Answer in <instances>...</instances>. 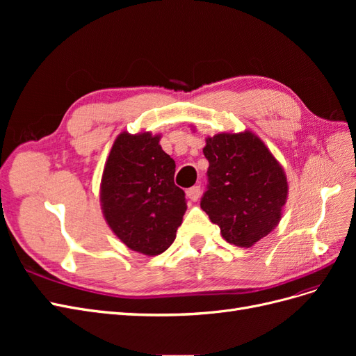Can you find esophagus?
Returning a JSON list of instances; mask_svg holds the SVG:
<instances>
[{"label":"esophagus","instance_id":"esophagus-1","mask_svg":"<svg viewBox=\"0 0 356 356\" xmlns=\"http://www.w3.org/2000/svg\"><path fill=\"white\" fill-rule=\"evenodd\" d=\"M200 195H202V190H200V186H193L191 188H188V190H187V197H188L190 200H193V202H196V200H199Z\"/></svg>","mask_w":356,"mask_h":356}]
</instances>
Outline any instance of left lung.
<instances>
[{"label":"left lung","instance_id":"left-lung-1","mask_svg":"<svg viewBox=\"0 0 356 356\" xmlns=\"http://www.w3.org/2000/svg\"><path fill=\"white\" fill-rule=\"evenodd\" d=\"M203 154L209 184L200 208L229 243L252 246L281 221L288 197L284 168L250 131L208 136Z\"/></svg>","mask_w":356,"mask_h":356}]
</instances>
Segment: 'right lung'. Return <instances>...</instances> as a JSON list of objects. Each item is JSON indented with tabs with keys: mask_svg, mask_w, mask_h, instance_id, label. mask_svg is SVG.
<instances>
[{
	"mask_svg": "<svg viewBox=\"0 0 356 356\" xmlns=\"http://www.w3.org/2000/svg\"><path fill=\"white\" fill-rule=\"evenodd\" d=\"M159 141L152 132H122L101 179L106 224L127 248L152 257L175 241L187 209L186 193L174 182L175 161Z\"/></svg>",
	"mask_w": 356,
	"mask_h": 356,
	"instance_id": "obj_1",
	"label": "right lung"
}]
</instances>
